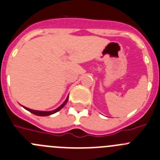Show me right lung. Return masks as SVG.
Listing matches in <instances>:
<instances>
[{
    "mask_svg": "<svg viewBox=\"0 0 160 160\" xmlns=\"http://www.w3.org/2000/svg\"><path fill=\"white\" fill-rule=\"evenodd\" d=\"M68 96L67 97V98H66V99H65V102H64L62 104V105L60 106V107H58V108H57L56 110H52V111H38V110H31V109L27 108V107H24V108L26 109V110H28V111L31 112V113H32V114H35V115H38V116H49V115H50V114H54V113H56V112L59 111V110H61V109H62V107H63L65 105V104H66V102H68Z\"/></svg>",
    "mask_w": 160,
    "mask_h": 160,
    "instance_id": "obj_1",
    "label": "right lung"
}]
</instances>
